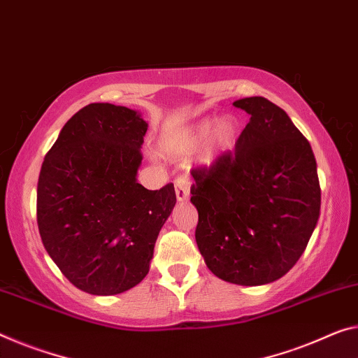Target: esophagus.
<instances>
[{"label":"esophagus","instance_id":"obj_1","mask_svg":"<svg viewBox=\"0 0 358 358\" xmlns=\"http://www.w3.org/2000/svg\"><path fill=\"white\" fill-rule=\"evenodd\" d=\"M174 187H176V198L178 201H187L190 195V182L187 176H180L174 180Z\"/></svg>","mask_w":358,"mask_h":358}]
</instances>
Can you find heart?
<instances>
[{
  "mask_svg": "<svg viewBox=\"0 0 358 358\" xmlns=\"http://www.w3.org/2000/svg\"><path fill=\"white\" fill-rule=\"evenodd\" d=\"M238 133V122L232 115L213 120L203 118L200 122L187 126L168 136L162 142V150L171 157H185L194 153L208 137L206 150L203 153V163L213 164L219 153L234 145Z\"/></svg>",
  "mask_w": 358,
  "mask_h": 358,
  "instance_id": "1",
  "label": "heart"
}]
</instances>
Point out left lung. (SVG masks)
Instances as JSON below:
<instances>
[{"mask_svg": "<svg viewBox=\"0 0 358 358\" xmlns=\"http://www.w3.org/2000/svg\"><path fill=\"white\" fill-rule=\"evenodd\" d=\"M250 115L234 153L192 171L195 240L210 271L259 287L298 262L320 216V184L309 141L264 97L235 101Z\"/></svg>", "mask_w": 358, "mask_h": 358, "instance_id": "obj_1", "label": "left lung"}]
</instances>
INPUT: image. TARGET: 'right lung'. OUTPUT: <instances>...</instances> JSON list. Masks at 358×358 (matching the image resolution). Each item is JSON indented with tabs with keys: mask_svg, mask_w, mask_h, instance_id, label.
Instances as JSON below:
<instances>
[{
	"mask_svg": "<svg viewBox=\"0 0 358 358\" xmlns=\"http://www.w3.org/2000/svg\"><path fill=\"white\" fill-rule=\"evenodd\" d=\"M148 123L137 110L90 103L71 117L43 162L36 214L43 245L85 293L128 291L150 271L174 185L137 182Z\"/></svg>",
	"mask_w": 358,
	"mask_h": 358,
	"instance_id": "right-lung-1",
	"label": "right lung"
}]
</instances>
